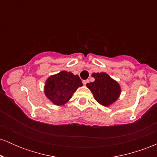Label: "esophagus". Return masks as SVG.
I'll list each match as a JSON object with an SVG mask.
<instances>
[{
    "label": "esophagus",
    "mask_w": 157,
    "mask_h": 157,
    "mask_svg": "<svg viewBox=\"0 0 157 157\" xmlns=\"http://www.w3.org/2000/svg\"><path fill=\"white\" fill-rule=\"evenodd\" d=\"M89 82V80H86L82 81V83H83V85H86Z\"/></svg>",
    "instance_id": "34e87169"
}]
</instances>
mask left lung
Segmentation results:
<instances>
[{"instance_id": "8db88e82", "label": "left lung", "mask_w": 157, "mask_h": 157, "mask_svg": "<svg viewBox=\"0 0 157 157\" xmlns=\"http://www.w3.org/2000/svg\"><path fill=\"white\" fill-rule=\"evenodd\" d=\"M92 77H94V82L87 83L86 86L97 102L103 106H109L117 100L121 89L117 81L105 72L94 73Z\"/></svg>"}]
</instances>
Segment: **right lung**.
Here are the masks:
<instances>
[{
    "instance_id": "add662e5",
    "label": "right lung",
    "mask_w": 157,
    "mask_h": 157,
    "mask_svg": "<svg viewBox=\"0 0 157 157\" xmlns=\"http://www.w3.org/2000/svg\"><path fill=\"white\" fill-rule=\"evenodd\" d=\"M82 86V81L78 75L62 71L46 80L44 93L55 105H62L66 103L76 90Z\"/></svg>"
}]
</instances>
